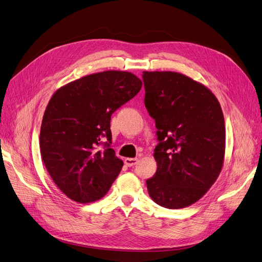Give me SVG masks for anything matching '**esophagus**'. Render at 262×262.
I'll list each match as a JSON object with an SVG mask.
<instances>
[{"label":"esophagus","mask_w":262,"mask_h":262,"mask_svg":"<svg viewBox=\"0 0 262 262\" xmlns=\"http://www.w3.org/2000/svg\"><path fill=\"white\" fill-rule=\"evenodd\" d=\"M138 163V158H125L124 160V164L126 166H129V167H131V166H134Z\"/></svg>","instance_id":"34e87169"}]
</instances>
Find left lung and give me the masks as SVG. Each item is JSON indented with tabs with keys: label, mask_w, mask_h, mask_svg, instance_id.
Returning a JSON list of instances; mask_svg holds the SVG:
<instances>
[{
	"label": "left lung",
	"mask_w": 262,
	"mask_h": 262,
	"mask_svg": "<svg viewBox=\"0 0 262 262\" xmlns=\"http://www.w3.org/2000/svg\"><path fill=\"white\" fill-rule=\"evenodd\" d=\"M145 107L156 122L157 170L146 180L152 200L182 209L208 192L223 168L225 123L210 89L185 74L144 71Z\"/></svg>",
	"instance_id": "8db88e82"
}]
</instances>
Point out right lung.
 <instances>
[{"instance_id":"add662e5","label":"right lung","mask_w":262,"mask_h":262,"mask_svg":"<svg viewBox=\"0 0 262 262\" xmlns=\"http://www.w3.org/2000/svg\"><path fill=\"white\" fill-rule=\"evenodd\" d=\"M141 89L137 75L108 70L77 78L52 95L42 118L40 154L53 182L71 200L97 201L118 177L123 162L109 147L110 118ZM104 137L108 142L100 149Z\"/></svg>"}]
</instances>
